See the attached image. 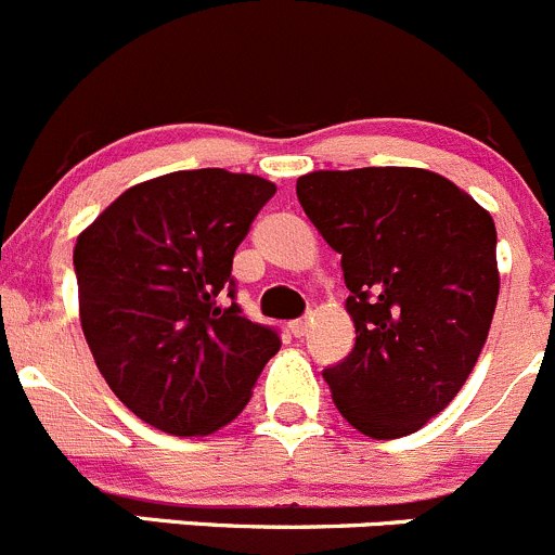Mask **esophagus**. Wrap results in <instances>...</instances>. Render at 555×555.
I'll use <instances>...</instances> for the list:
<instances>
[{
    "label": "esophagus",
    "instance_id": "34e87169",
    "mask_svg": "<svg viewBox=\"0 0 555 555\" xmlns=\"http://www.w3.org/2000/svg\"><path fill=\"white\" fill-rule=\"evenodd\" d=\"M307 326H310V321H307V318H296V321H291V334H294V337H305L307 334Z\"/></svg>",
    "mask_w": 555,
    "mask_h": 555
}]
</instances>
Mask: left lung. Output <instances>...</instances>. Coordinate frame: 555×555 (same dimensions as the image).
I'll return each instance as SVG.
<instances>
[{"label": "left lung", "mask_w": 555, "mask_h": 555, "mask_svg": "<svg viewBox=\"0 0 555 555\" xmlns=\"http://www.w3.org/2000/svg\"><path fill=\"white\" fill-rule=\"evenodd\" d=\"M301 210L343 256L356 345L323 370L334 404L375 440L418 431L453 402L499 296L493 218L442 175L413 167L310 172Z\"/></svg>", "instance_id": "obj_1"}]
</instances>
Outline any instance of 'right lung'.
<instances>
[{
  "instance_id": "obj_1",
  "label": "right lung",
  "mask_w": 555,
  "mask_h": 555,
  "mask_svg": "<svg viewBox=\"0 0 555 555\" xmlns=\"http://www.w3.org/2000/svg\"><path fill=\"white\" fill-rule=\"evenodd\" d=\"M275 183L185 169L124 191L75 245L80 323L99 372L145 424L178 437L237 418L275 326L237 305L234 250Z\"/></svg>"
}]
</instances>
